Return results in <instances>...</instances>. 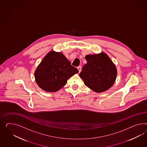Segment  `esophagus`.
I'll return each mask as SVG.
<instances>
[{"instance_id": "esophagus-1", "label": "esophagus", "mask_w": 147, "mask_h": 147, "mask_svg": "<svg viewBox=\"0 0 147 147\" xmlns=\"http://www.w3.org/2000/svg\"><path fill=\"white\" fill-rule=\"evenodd\" d=\"M78 70H79V71L80 72H81V66H79L78 67Z\"/></svg>"}]
</instances>
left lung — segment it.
I'll list each match as a JSON object with an SVG mask.
<instances>
[{
  "label": "left lung",
  "instance_id": "left-lung-1",
  "mask_svg": "<svg viewBox=\"0 0 147 147\" xmlns=\"http://www.w3.org/2000/svg\"><path fill=\"white\" fill-rule=\"evenodd\" d=\"M87 63L84 65L80 76L86 86L96 92L107 90L115 83L117 76L115 65L107 54L86 56Z\"/></svg>",
  "mask_w": 147,
  "mask_h": 147
}]
</instances>
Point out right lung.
<instances>
[{"label":"right lung","mask_w":147,"mask_h":147,"mask_svg":"<svg viewBox=\"0 0 147 147\" xmlns=\"http://www.w3.org/2000/svg\"><path fill=\"white\" fill-rule=\"evenodd\" d=\"M79 72L62 53L51 51L43 58L35 72L36 83L48 92H56L67 84V80Z\"/></svg>","instance_id":"1"}]
</instances>
